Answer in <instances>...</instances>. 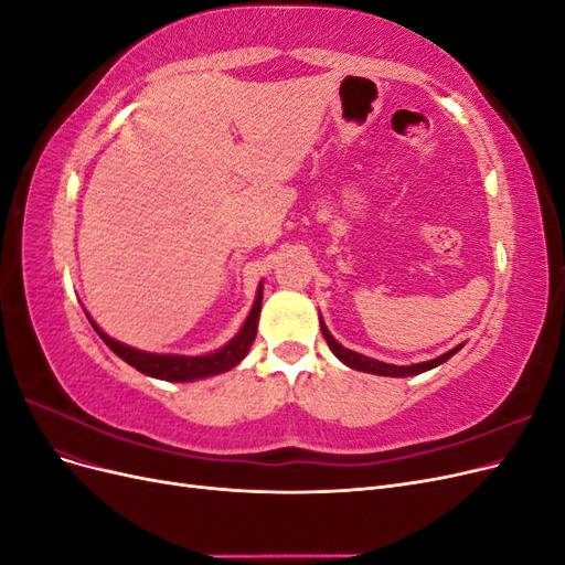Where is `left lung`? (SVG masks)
I'll use <instances>...</instances> for the list:
<instances>
[{"mask_svg":"<svg viewBox=\"0 0 565 565\" xmlns=\"http://www.w3.org/2000/svg\"><path fill=\"white\" fill-rule=\"evenodd\" d=\"M320 330H322L324 341H328V347L332 349V353L339 358L341 363H347L349 367H353V370H361V372L382 374V377H413V374H419V372L431 370V367H436V365H440V363H446L448 358H452V355L461 349V344H459V347H455L452 351H448V353H443V355L434 358V361L417 363V365H388V363L374 361V358H367V355H361V353H355V351H349V349L341 347L339 341L328 332V328H324V322H322V320H320Z\"/></svg>","mask_w":565,"mask_h":565,"instance_id":"left-lung-1","label":"left lung"}]
</instances>
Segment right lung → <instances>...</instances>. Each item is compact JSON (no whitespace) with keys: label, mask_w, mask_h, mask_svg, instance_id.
I'll list each match as a JSON object with an SVG mask.
<instances>
[{"label":"right lung","mask_w":565,"mask_h":565,"mask_svg":"<svg viewBox=\"0 0 565 565\" xmlns=\"http://www.w3.org/2000/svg\"><path fill=\"white\" fill-rule=\"evenodd\" d=\"M262 295L264 292L259 287V295H256L252 311H249V316L243 324V330L235 334V339H231L224 349H218L210 355H195V358L136 351L127 344H119V341L110 339L106 332L98 330V324L92 318L89 320L94 324V330L98 332V337L106 341L113 353H117L131 367L148 374V377H158V380H164V382H193V380L210 377V374L226 372V370L235 367L247 355L252 341L256 337V322H259V313H262Z\"/></svg>","instance_id":"right-lung-1"}]
</instances>
